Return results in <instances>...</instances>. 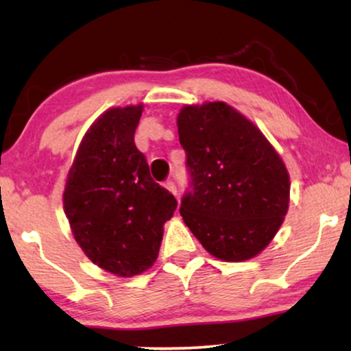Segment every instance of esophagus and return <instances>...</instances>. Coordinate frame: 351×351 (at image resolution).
<instances>
[{"mask_svg":"<svg viewBox=\"0 0 351 351\" xmlns=\"http://www.w3.org/2000/svg\"><path fill=\"white\" fill-rule=\"evenodd\" d=\"M165 186H166V189H167V190H169V191H171V193H174V195L177 196V186H176V184H174V182H172V180H167V182H166V184H165Z\"/></svg>","mask_w":351,"mask_h":351,"instance_id":"obj_1","label":"esophagus"}]
</instances>
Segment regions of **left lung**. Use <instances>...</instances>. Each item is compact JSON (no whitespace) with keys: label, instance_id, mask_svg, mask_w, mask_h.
<instances>
[{"label":"left lung","instance_id":"1","mask_svg":"<svg viewBox=\"0 0 351 351\" xmlns=\"http://www.w3.org/2000/svg\"><path fill=\"white\" fill-rule=\"evenodd\" d=\"M190 184L180 215L225 262L263 251L289 208V174L265 136L225 102L186 105L177 117Z\"/></svg>","mask_w":351,"mask_h":351}]
</instances>
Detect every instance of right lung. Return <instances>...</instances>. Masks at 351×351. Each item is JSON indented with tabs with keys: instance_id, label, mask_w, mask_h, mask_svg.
<instances>
[{
	"instance_id": "right-lung-1",
	"label": "right lung",
	"mask_w": 351,
	"mask_h": 351,
	"mask_svg": "<svg viewBox=\"0 0 351 351\" xmlns=\"http://www.w3.org/2000/svg\"><path fill=\"white\" fill-rule=\"evenodd\" d=\"M142 105L110 108L84 134L70 167L64 209L86 256L118 276H134L155 263L162 225L177 199L150 176L134 132Z\"/></svg>"
}]
</instances>
